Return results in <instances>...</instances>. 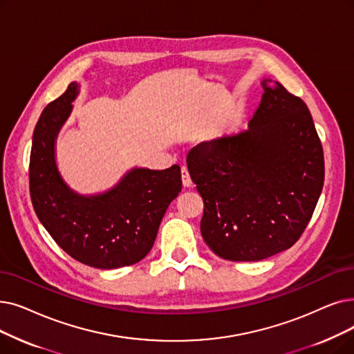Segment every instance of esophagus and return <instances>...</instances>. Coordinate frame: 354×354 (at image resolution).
I'll return each instance as SVG.
<instances>
[{
	"label": "esophagus",
	"mask_w": 354,
	"mask_h": 354,
	"mask_svg": "<svg viewBox=\"0 0 354 354\" xmlns=\"http://www.w3.org/2000/svg\"><path fill=\"white\" fill-rule=\"evenodd\" d=\"M180 175H182V183H183V187H191V185H192V179H191V175H189V172H188V167H187V166H182Z\"/></svg>",
	"instance_id": "1"
}]
</instances>
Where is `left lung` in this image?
I'll list each match as a JSON object with an SVG mask.
<instances>
[{
    "instance_id": "left-lung-1",
    "label": "left lung",
    "mask_w": 354,
    "mask_h": 354,
    "mask_svg": "<svg viewBox=\"0 0 354 354\" xmlns=\"http://www.w3.org/2000/svg\"><path fill=\"white\" fill-rule=\"evenodd\" d=\"M262 85L248 131L199 143L187 158L204 201L203 239L234 262L292 248L324 185V153L308 106L281 82Z\"/></svg>"
}]
</instances>
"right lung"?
I'll list each match as a JSON object with an SVG mask.
<instances>
[{
  "label": "right lung",
  "instance_id": "add662e5",
  "mask_svg": "<svg viewBox=\"0 0 354 354\" xmlns=\"http://www.w3.org/2000/svg\"><path fill=\"white\" fill-rule=\"evenodd\" d=\"M78 84L43 110L30 153V196L37 218L60 249L97 269L140 262L150 252L163 215L182 189L180 167L133 169L115 188L97 196L71 191L55 162V139L72 110Z\"/></svg>",
  "mask_w": 354,
  "mask_h": 354
}]
</instances>
